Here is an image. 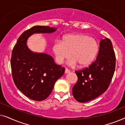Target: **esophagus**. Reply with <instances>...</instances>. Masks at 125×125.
Returning <instances> with one entry per match:
<instances>
[{
	"label": "esophagus",
	"instance_id": "1",
	"mask_svg": "<svg viewBox=\"0 0 125 125\" xmlns=\"http://www.w3.org/2000/svg\"><path fill=\"white\" fill-rule=\"evenodd\" d=\"M70 73V71L69 70H68L67 68H65V73Z\"/></svg>",
	"mask_w": 125,
	"mask_h": 125
}]
</instances>
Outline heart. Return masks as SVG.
<instances>
[{
  "label": "heart",
  "mask_w": 125,
  "mask_h": 125,
  "mask_svg": "<svg viewBox=\"0 0 125 125\" xmlns=\"http://www.w3.org/2000/svg\"><path fill=\"white\" fill-rule=\"evenodd\" d=\"M52 49L56 60L61 64L71 56L68 61L71 65L78 63L80 66L89 65L96 57L98 51L97 40L84 34H69L63 37L62 42L57 40Z\"/></svg>",
  "instance_id": "obj_1"
}]
</instances>
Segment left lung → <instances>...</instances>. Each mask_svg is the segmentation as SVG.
Masks as SVG:
<instances>
[{
  "label": "left lung",
  "mask_w": 125,
  "mask_h": 125,
  "mask_svg": "<svg viewBox=\"0 0 125 125\" xmlns=\"http://www.w3.org/2000/svg\"><path fill=\"white\" fill-rule=\"evenodd\" d=\"M115 68V55L112 42L106 38L101 40L96 60L89 67L76 71L77 82L72 88L74 98L86 102L104 93L110 85Z\"/></svg>",
  "instance_id": "left-lung-1"
}]
</instances>
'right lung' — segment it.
I'll return each mask as SVG.
<instances>
[{
  "label": "right lung",
  "instance_id": "1",
  "mask_svg": "<svg viewBox=\"0 0 125 125\" xmlns=\"http://www.w3.org/2000/svg\"><path fill=\"white\" fill-rule=\"evenodd\" d=\"M56 28L37 25L24 32L12 52L11 66L13 81L18 89L31 100L41 101L49 96L54 83L64 74L65 68L54 63L52 56L34 52L27 45L35 33H52Z\"/></svg>",
  "mask_w": 125,
  "mask_h": 125
}]
</instances>
